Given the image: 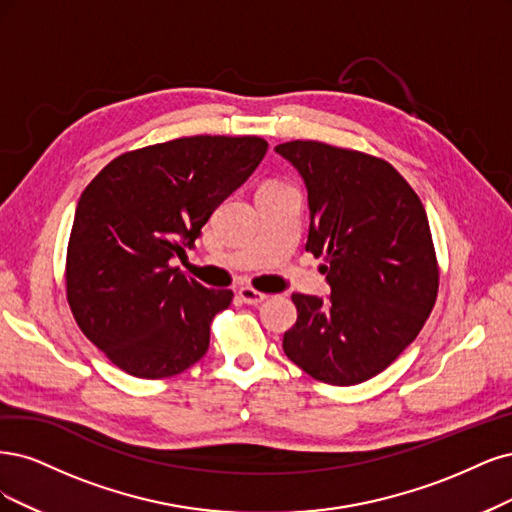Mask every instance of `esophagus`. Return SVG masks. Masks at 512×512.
<instances>
[{"label":"esophagus","mask_w":512,"mask_h":512,"mask_svg":"<svg viewBox=\"0 0 512 512\" xmlns=\"http://www.w3.org/2000/svg\"><path fill=\"white\" fill-rule=\"evenodd\" d=\"M238 298H240L244 304L257 306V304H261L263 300H266L268 295L257 291V289H253V287H240V289H238Z\"/></svg>","instance_id":"obj_1"}]
</instances>
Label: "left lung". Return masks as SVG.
Instances as JSON below:
<instances>
[{"mask_svg":"<svg viewBox=\"0 0 512 512\" xmlns=\"http://www.w3.org/2000/svg\"><path fill=\"white\" fill-rule=\"evenodd\" d=\"M308 189L306 251L323 257L332 295L293 293L285 355L315 381L349 387L391 366L438 298L425 208L389 161L317 140L276 146Z\"/></svg>","mask_w":512,"mask_h":512,"instance_id":"8db88e82","label":"left lung"}]
</instances>
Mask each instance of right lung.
I'll list each match as a JSON object with an SVG mask.
<instances>
[{
  "label": "right lung",
  "instance_id": "obj_1",
  "mask_svg": "<svg viewBox=\"0 0 512 512\" xmlns=\"http://www.w3.org/2000/svg\"><path fill=\"white\" fill-rule=\"evenodd\" d=\"M268 151L259 136H189L112 159L82 191L65 257V298L123 372L168 378L200 361L234 300L170 266Z\"/></svg>",
  "mask_w": 512,
  "mask_h": 512
}]
</instances>
